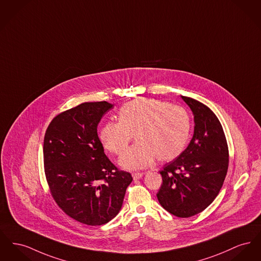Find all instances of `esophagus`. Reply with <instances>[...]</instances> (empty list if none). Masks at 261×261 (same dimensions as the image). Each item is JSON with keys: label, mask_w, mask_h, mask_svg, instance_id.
Returning <instances> with one entry per match:
<instances>
[{"label": "esophagus", "mask_w": 261, "mask_h": 261, "mask_svg": "<svg viewBox=\"0 0 261 261\" xmlns=\"http://www.w3.org/2000/svg\"><path fill=\"white\" fill-rule=\"evenodd\" d=\"M143 175H144V172H133V173H132V176H133V178H134L135 180L140 179Z\"/></svg>", "instance_id": "obj_1"}]
</instances>
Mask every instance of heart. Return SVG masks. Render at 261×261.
<instances>
[{
  "instance_id": "obj_1",
  "label": "heart",
  "mask_w": 261,
  "mask_h": 261,
  "mask_svg": "<svg viewBox=\"0 0 261 261\" xmlns=\"http://www.w3.org/2000/svg\"><path fill=\"white\" fill-rule=\"evenodd\" d=\"M119 121H108L99 139L111 153L120 154L135 135L137 142L119 160L123 168L143 169L156 158L161 162L175 159L184 151L190 131L186 110L153 98H138L120 108Z\"/></svg>"
}]
</instances>
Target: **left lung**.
I'll return each instance as SVG.
<instances>
[{"label":"left lung","instance_id":"obj_1","mask_svg":"<svg viewBox=\"0 0 261 261\" xmlns=\"http://www.w3.org/2000/svg\"><path fill=\"white\" fill-rule=\"evenodd\" d=\"M194 115V134L188 147L160 171L156 193L170 214L189 218L205 210L219 194L229 167V148L214 112L198 100L182 96Z\"/></svg>","mask_w":261,"mask_h":261}]
</instances>
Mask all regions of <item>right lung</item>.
I'll use <instances>...</instances> for the list:
<instances>
[{"label":"right lung","mask_w":261,"mask_h":261,"mask_svg":"<svg viewBox=\"0 0 261 261\" xmlns=\"http://www.w3.org/2000/svg\"><path fill=\"white\" fill-rule=\"evenodd\" d=\"M113 106L84 102L61 112L44 136V171L50 193L62 210L80 223L100 226L119 213L132 175L107 156L97 125Z\"/></svg>","instance_id":"1"}]
</instances>
